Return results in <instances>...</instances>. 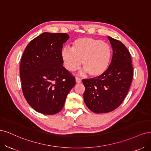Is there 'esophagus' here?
<instances>
[{"label": "esophagus", "instance_id": "34e87169", "mask_svg": "<svg viewBox=\"0 0 151 151\" xmlns=\"http://www.w3.org/2000/svg\"><path fill=\"white\" fill-rule=\"evenodd\" d=\"M76 83H81V79L79 78L78 77H76Z\"/></svg>", "mask_w": 151, "mask_h": 151}]
</instances>
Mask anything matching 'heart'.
<instances>
[{
    "label": "heart",
    "instance_id": "heart-1",
    "mask_svg": "<svg viewBox=\"0 0 151 151\" xmlns=\"http://www.w3.org/2000/svg\"><path fill=\"white\" fill-rule=\"evenodd\" d=\"M61 55L65 67L70 72L78 70L81 65L91 77L103 75L110 64L112 50L103 41L93 38H80L74 41L72 50L64 48Z\"/></svg>",
    "mask_w": 151,
    "mask_h": 151
}]
</instances>
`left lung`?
I'll return each instance as SVG.
<instances>
[{"label": "left lung", "mask_w": 151, "mask_h": 151, "mask_svg": "<svg viewBox=\"0 0 151 151\" xmlns=\"http://www.w3.org/2000/svg\"><path fill=\"white\" fill-rule=\"evenodd\" d=\"M113 53L108 69L101 76L83 79L84 100L96 113L110 112L117 108L129 92L134 68L129 50L120 41L108 36Z\"/></svg>", "instance_id": "left-lung-1"}]
</instances>
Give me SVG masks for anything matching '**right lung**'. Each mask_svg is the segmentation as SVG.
I'll return each mask as SVG.
<instances>
[{
	"instance_id": "1",
	"label": "right lung",
	"mask_w": 151,
	"mask_h": 151,
	"mask_svg": "<svg viewBox=\"0 0 151 151\" xmlns=\"http://www.w3.org/2000/svg\"><path fill=\"white\" fill-rule=\"evenodd\" d=\"M67 33H43L32 40L22 54L20 77L23 95L30 106L45 115L61 111L76 79L63 66V44Z\"/></svg>"
}]
</instances>
